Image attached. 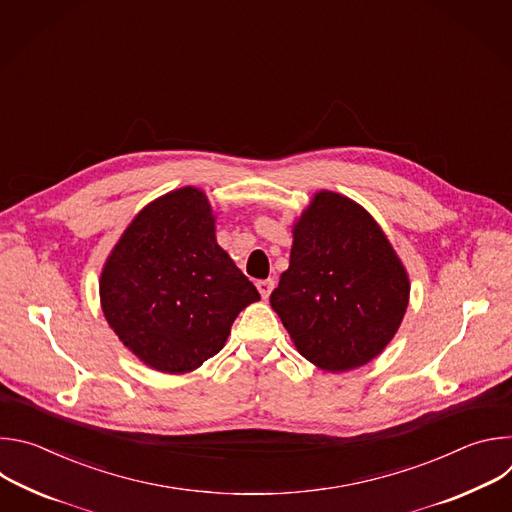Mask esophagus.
I'll return each instance as SVG.
<instances>
[{"label": "esophagus", "mask_w": 512, "mask_h": 512, "mask_svg": "<svg viewBox=\"0 0 512 512\" xmlns=\"http://www.w3.org/2000/svg\"><path fill=\"white\" fill-rule=\"evenodd\" d=\"M273 287H275V281H273V279H261V281H257V289H259V294H261L263 300H267V298L271 296Z\"/></svg>", "instance_id": "obj_1"}]
</instances>
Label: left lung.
I'll list each match as a JSON object with an SVG mask.
<instances>
[{"instance_id":"left-lung-1","label":"left lung","mask_w":512,"mask_h":512,"mask_svg":"<svg viewBox=\"0 0 512 512\" xmlns=\"http://www.w3.org/2000/svg\"><path fill=\"white\" fill-rule=\"evenodd\" d=\"M289 267L269 298L298 352L326 373L377 358L409 304V273L352 198L320 190L291 227Z\"/></svg>"}]
</instances>
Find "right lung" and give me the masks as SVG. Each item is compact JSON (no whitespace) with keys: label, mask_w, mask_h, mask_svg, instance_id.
<instances>
[{"label":"right lung","mask_w":512,"mask_h":512,"mask_svg":"<svg viewBox=\"0 0 512 512\" xmlns=\"http://www.w3.org/2000/svg\"><path fill=\"white\" fill-rule=\"evenodd\" d=\"M216 216L194 186L145 204L105 259L99 298L123 346L158 373H192L223 350L255 285L216 243Z\"/></svg>","instance_id":"obj_1"}]
</instances>
